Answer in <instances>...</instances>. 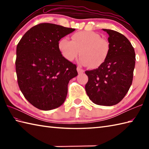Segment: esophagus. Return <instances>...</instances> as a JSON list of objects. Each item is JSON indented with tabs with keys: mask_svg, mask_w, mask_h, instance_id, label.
I'll use <instances>...</instances> for the list:
<instances>
[{
	"mask_svg": "<svg viewBox=\"0 0 149 149\" xmlns=\"http://www.w3.org/2000/svg\"><path fill=\"white\" fill-rule=\"evenodd\" d=\"M77 72H78V74H83V73L84 72V70H83V69H81L80 67H78L77 68Z\"/></svg>",
	"mask_w": 149,
	"mask_h": 149,
	"instance_id": "obj_1",
	"label": "esophagus"
}]
</instances>
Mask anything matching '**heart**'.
Segmentation results:
<instances>
[{
  "instance_id": "obj_1",
  "label": "heart",
  "mask_w": 149,
  "mask_h": 149,
  "mask_svg": "<svg viewBox=\"0 0 149 149\" xmlns=\"http://www.w3.org/2000/svg\"><path fill=\"white\" fill-rule=\"evenodd\" d=\"M58 49L63 58L68 61H74L80 50L81 65L96 68L106 61L109 54L110 44L97 33L83 31L73 34L72 41L67 38L60 39Z\"/></svg>"
}]
</instances>
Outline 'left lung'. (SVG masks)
I'll return each mask as SVG.
<instances>
[{"label": "left lung", "mask_w": 149, "mask_h": 149, "mask_svg": "<svg viewBox=\"0 0 149 149\" xmlns=\"http://www.w3.org/2000/svg\"><path fill=\"white\" fill-rule=\"evenodd\" d=\"M102 30L109 35V54L99 68L85 72L88 77L85 90L93 103L111 106L120 102L131 86L135 52L123 34L111 29Z\"/></svg>", "instance_id": "obj_1"}]
</instances>
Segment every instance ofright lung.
<instances>
[{
	"instance_id": "add662e5",
	"label": "right lung",
	"mask_w": 149,
	"mask_h": 149,
	"mask_svg": "<svg viewBox=\"0 0 149 149\" xmlns=\"http://www.w3.org/2000/svg\"><path fill=\"white\" fill-rule=\"evenodd\" d=\"M75 29L43 23L27 31L17 47L16 72L19 88L36 108L49 111L64 103L69 81L77 66L60 52L58 42Z\"/></svg>"
}]
</instances>
